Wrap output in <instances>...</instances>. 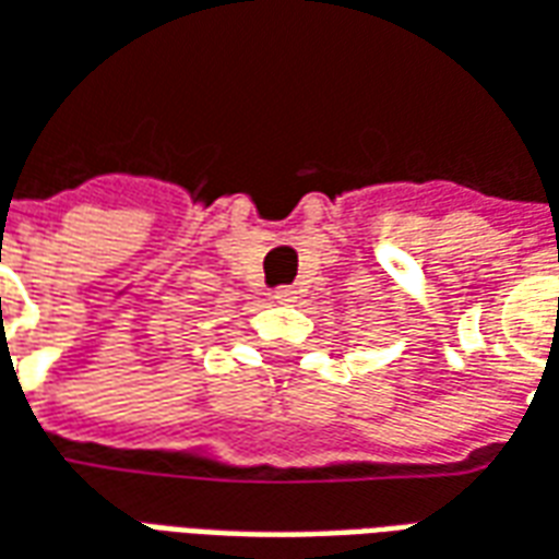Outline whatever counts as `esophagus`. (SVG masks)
I'll use <instances>...</instances> for the list:
<instances>
[{
	"instance_id": "1",
	"label": "esophagus",
	"mask_w": 559,
	"mask_h": 559,
	"mask_svg": "<svg viewBox=\"0 0 559 559\" xmlns=\"http://www.w3.org/2000/svg\"><path fill=\"white\" fill-rule=\"evenodd\" d=\"M273 298L280 300V304H295L298 292H295L292 286H280V288H273Z\"/></svg>"
}]
</instances>
